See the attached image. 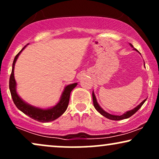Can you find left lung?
<instances>
[{
    "label": "left lung",
    "mask_w": 159,
    "mask_h": 159,
    "mask_svg": "<svg viewBox=\"0 0 159 159\" xmlns=\"http://www.w3.org/2000/svg\"><path fill=\"white\" fill-rule=\"evenodd\" d=\"M130 45L131 46V47H133V45H132L131 44H130ZM92 100H93L94 107L95 108V109L97 110V111L99 112V113L101 114V115H103V116H105V117L108 118V119L112 120H124V119H127V118L130 117V116H131L132 115H133V114H135L136 112L138 110L142 107V106L143 105L144 103L145 102V100H146V99L144 100L143 101H142V103L139 104V105H138L137 106H136V107L134 108V109L130 110V111L125 112V113L122 114V115L119 116V115H113V114H111L108 113V112L104 111L103 108L100 107L99 104L98 103L97 100H96V98H95V95H94V92H92Z\"/></svg>",
    "instance_id": "left-lung-1"
}]
</instances>
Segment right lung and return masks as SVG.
<instances>
[{"label":"right lung","instance_id":"1","mask_svg":"<svg viewBox=\"0 0 159 159\" xmlns=\"http://www.w3.org/2000/svg\"><path fill=\"white\" fill-rule=\"evenodd\" d=\"M27 45H25L17 54V56L15 57V59H14L12 64V70H11V73L9 78V89L10 92H11V98H12L14 103L15 104V106H17L18 109L20 110L22 112H23L26 115L30 116L32 119L41 122H51L53 120H55L57 118H59L67 110L68 104H69L70 92L77 86L78 84H72L65 86V89H64V91L61 94L59 102L52 108L44 109V108H40L31 106L30 104L23 101L20 98V96L17 93V91H16V86H17V84H16V81L15 79V75H14V69H15V62L17 61L18 56H19L20 54L23 51V49Z\"/></svg>","mask_w":159,"mask_h":159}]
</instances>
